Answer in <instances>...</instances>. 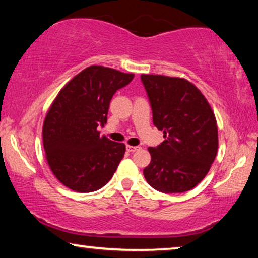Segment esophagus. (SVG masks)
<instances>
[{
	"label": "esophagus",
	"instance_id": "esophagus-1",
	"mask_svg": "<svg viewBox=\"0 0 258 258\" xmlns=\"http://www.w3.org/2000/svg\"><path fill=\"white\" fill-rule=\"evenodd\" d=\"M141 148L140 147H133V146H126V151H129V153H135V151L140 150Z\"/></svg>",
	"mask_w": 258,
	"mask_h": 258
}]
</instances>
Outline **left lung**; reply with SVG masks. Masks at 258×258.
Returning <instances> with one entry per match:
<instances>
[{"label":"left lung","instance_id":"1","mask_svg":"<svg viewBox=\"0 0 258 258\" xmlns=\"http://www.w3.org/2000/svg\"><path fill=\"white\" fill-rule=\"evenodd\" d=\"M153 122L164 141L150 147L147 182L161 192H184L209 171L218 148L216 118L202 93L179 77L141 75Z\"/></svg>","mask_w":258,"mask_h":258}]
</instances>
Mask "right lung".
<instances>
[{
	"label": "right lung",
	"mask_w": 258,
	"mask_h": 258,
	"mask_svg": "<svg viewBox=\"0 0 258 258\" xmlns=\"http://www.w3.org/2000/svg\"><path fill=\"white\" fill-rule=\"evenodd\" d=\"M134 74L102 66L82 70L52 102L43 124V147L56 178L77 192L107 184L124 156L125 146L100 136L114 94Z\"/></svg>",
	"instance_id": "1"
}]
</instances>
